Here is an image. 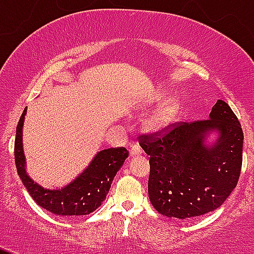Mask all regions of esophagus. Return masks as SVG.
<instances>
[{"instance_id":"1","label":"esophagus","mask_w":254,"mask_h":254,"mask_svg":"<svg viewBox=\"0 0 254 254\" xmlns=\"http://www.w3.org/2000/svg\"><path fill=\"white\" fill-rule=\"evenodd\" d=\"M129 153H130V156H132V157H134V156L141 155L142 150L139 145H131V147H130V150H129Z\"/></svg>"}]
</instances>
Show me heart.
Masks as SVG:
<instances>
[{"mask_svg": "<svg viewBox=\"0 0 254 254\" xmlns=\"http://www.w3.org/2000/svg\"><path fill=\"white\" fill-rule=\"evenodd\" d=\"M162 98V96H157L153 102H157L158 99ZM179 104L176 99L168 98L161 102L152 112H151L150 117L147 119V125L150 129L152 130H161L163 127H168L173 119L176 118L177 113H178Z\"/></svg>", "mask_w": 254, "mask_h": 254, "instance_id": "obj_1", "label": "heart"}]
</instances>
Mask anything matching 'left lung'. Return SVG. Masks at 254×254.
<instances>
[{"mask_svg":"<svg viewBox=\"0 0 254 254\" xmlns=\"http://www.w3.org/2000/svg\"><path fill=\"white\" fill-rule=\"evenodd\" d=\"M214 132L217 137L209 142ZM140 146L150 156L148 198L170 219L189 220L214 211L237 186L243 131L221 99L209 119L181 123L162 137L141 135Z\"/></svg>","mask_w":254,"mask_h":254,"instance_id":"obj_1","label":"left lung"}]
</instances>
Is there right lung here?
I'll use <instances>...</instances> for the list:
<instances>
[{"label":"right lung","mask_w":254,"mask_h":254,"mask_svg":"<svg viewBox=\"0 0 254 254\" xmlns=\"http://www.w3.org/2000/svg\"><path fill=\"white\" fill-rule=\"evenodd\" d=\"M27 108L17 125L14 160L18 176L35 203L43 209L63 217L88 215L98 209L109 193L112 182L129 156L125 147L107 148L97 152L83 172L63 188L48 189L33 181L25 168L23 151V125Z\"/></svg>","instance_id":"add662e5"}]
</instances>
